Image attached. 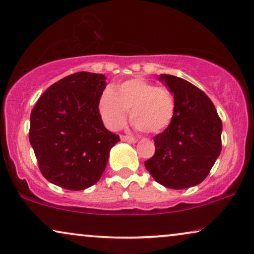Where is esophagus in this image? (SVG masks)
Returning a JSON list of instances; mask_svg holds the SVG:
<instances>
[{"label": "esophagus", "mask_w": 254, "mask_h": 254, "mask_svg": "<svg viewBox=\"0 0 254 254\" xmlns=\"http://www.w3.org/2000/svg\"><path fill=\"white\" fill-rule=\"evenodd\" d=\"M121 140H122V141H127V142H132V144L137 142V139L133 138V137H128V135H121Z\"/></svg>", "instance_id": "34e87169"}]
</instances>
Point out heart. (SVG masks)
<instances>
[{"label":"heart","mask_w":254,"mask_h":254,"mask_svg":"<svg viewBox=\"0 0 254 254\" xmlns=\"http://www.w3.org/2000/svg\"><path fill=\"white\" fill-rule=\"evenodd\" d=\"M100 115L107 127L117 130L127 122L128 110L133 126L145 133H159L169 127L175 114V98L168 87L144 78L108 87L99 101Z\"/></svg>","instance_id":"b5f03b06"}]
</instances>
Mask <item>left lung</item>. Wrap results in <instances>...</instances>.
<instances>
[{
	"instance_id": "1",
	"label": "left lung",
	"mask_w": 254,
	"mask_h": 254,
	"mask_svg": "<svg viewBox=\"0 0 254 254\" xmlns=\"http://www.w3.org/2000/svg\"><path fill=\"white\" fill-rule=\"evenodd\" d=\"M159 79L173 92L175 114L169 127L154 137L155 154L145 167L166 188L195 187L219 158L222 122L210 99L194 85L171 74Z\"/></svg>"
}]
</instances>
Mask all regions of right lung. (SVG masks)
Returning a JSON list of instances; mask_svg holds the SVG:
<instances>
[{
    "label": "right lung",
    "instance_id": "add662e5",
    "mask_svg": "<svg viewBox=\"0 0 254 254\" xmlns=\"http://www.w3.org/2000/svg\"><path fill=\"white\" fill-rule=\"evenodd\" d=\"M105 74L76 72L53 84L31 113L30 142L46 180L66 190L94 185L120 137L99 113Z\"/></svg>",
    "mask_w": 254,
    "mask_h": 254
}]
</instances>
